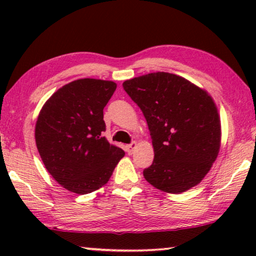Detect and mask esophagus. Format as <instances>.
Returning a JSON list of instances; mask_svg holds the SVG:
<instances>
[{"instance_id":"obj_1","label":"esophagus","mask_w":256,"mask_h":256,"mask_svg":"<svg viewBox=\"0 0 256 256\" xmlns=\"http://www.w3.org/2000/svg\"><path fill=\"white\" fill-rule=\"evenodd\" d=\"M135 148H136V142H132L130 144L126 146V152H127L129 154V155H132Z\"/></svg>"}]
</instances>
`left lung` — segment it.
Instances as JSON below:
<instances>
[{
  "label": "left lung",
  "instance_id": "1",
  "mask_svg": "<svg viewBox=\"0 0 256 256\" xmlns=\"http://www.w3.org/2000/svg\"><path fill=\"white\" fill-rule=\"evenodd\" d=\"M148 124L155 157L143 176L168 194L196 186L211 169L222 140L220 118L206 90L180 76L149 73L122 84Z\"/></svg>",
  "mask_w": 256,
  "mask_h": 256
}]
</instances>
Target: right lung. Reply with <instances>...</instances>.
<instances>
[{"mask_svg": "<svg viewBox=\"0 0 256 256\" xmlns=\"http://www.w3.org/2000/svg\"><path fill=\"white\" fill-rule=\"evenodd\" d=\"M116 84L79 79L52 94L38 115L34 138L48 174L66 190L86 194L110 180L124 152L102 136L104 108Z\"/></svg>", "mask_w": 256, "mask_h": 256, "instance_id": "1", "label": "right lung"}]
</instances>
